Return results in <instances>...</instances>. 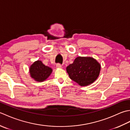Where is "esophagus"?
I'll use <instances>...</instances> for the list:
<instances>
[{"instance_id": "obj_1", "label": "esophagus", "mask_w": 130, "mask_h": 130, "mask_svg": "<svg viewBox=\"0 0 130 130\" xmlns=\"http://www.w3.org/2000/svg\"><path fill=\"white\" fill-rule=\"evenodd\" d=\"M56 68H62V65L60 64V63H57L56 64Z\"/></svg>"}]
</instances>
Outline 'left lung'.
I'll list each match as a JSON object with an SVG mask.
<instances>
[{"mask_svg": "<svg viewBox=\"0 0 130 130\" xmlns=\"http://www.w3.org/2000/svg\"><path fill=\"white\" fill-rule=\"evenodd\" d=\"M101 65L92 57H78L67 68L70 78L81 86L93 83L99 76Z\"/></svg>", "mask_w": 130, "mask_h": 130, "instance_id": "1", "label": "left lung"}]
</instances>
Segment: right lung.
Here are the masks:
<instances>
[{
    "label": "right lung",
    "mask_w": 130,
    "mask_h": 130,
    "mask_svg": "<svg viewBox=\"0 0 130 130\" xmlns=\"http://www.w3.org/2000/svg\"><path fill=\"white\" fill-rule=\"evenodd\" d=\"M51 73V68L46 67L39 60L35 62L29 68L31 76L37 82H41L45 80Z\"/></svg>",
    "instance_id": "obj_1"
}]
</instances>
